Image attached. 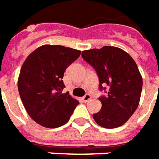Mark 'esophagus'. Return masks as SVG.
Wrapping results in <instances>:
<instances>
[{
  "label": "esophagus",
  "mask_w": 159,
  "mask_h": 159,
  "mask_svg": "<svg viewBox=\"0 0 159 159\" xmlns=\"http://www.w3.org/2000/svg\"><path fill=\"white\" fill-rule=\"evenodd\" d=\"M91 98H92V96H91L89 93H86L84 97H83V100L85 101V102H88L89 100H90Z\"/></svg>",
  "instance_id": "esophagus-1"
}]
</instances>
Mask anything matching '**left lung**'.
<instances>
[{
  "instance_id": "1",
  "label": "left lung",
  "mask_w": 159,
  "mask_h": 159,
  "mask_svg": "<svg viewBox=\"0 0 159 159\" xmlns=\"http://www.w3.org/2000/svg\"><path fill=\"white\" fill-rule=\"evenodd\" d=\"M81 56L98 74L99 90L108 87L107 96L98 98L102 107L93 114L95 122L108 129L123 125L139 104L143 80L136 62L124 50L109 46L83 51Z\"/></svg>"
}]
</instances>
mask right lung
Listing matches in <instances>:
<instances>
[{
	"instance_id": "1",
	"label": "right lung",
	"mask_w": 159,
	"mask_h": 159,
	"mask_svg": "<svg viewBox=\"0 0 159 159\" xmlns=\"http://www.w3.org/2000/svg\"><path fill=\"white\" fill-rule=\"evenodd\" d=\"M81 51L63 46L44 45L24 61L18 79L20 96L28 115L48 128L60 127L68 122L80 103L62 93L66 69L76 61Z\"/></svg>"
}]
</instances>
